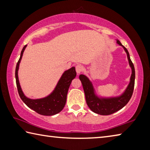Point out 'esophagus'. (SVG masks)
Listing matches in <instances>:
<instances>
[{
  "label": "esophagus",
  "instance_id": "obj_1",
  "mask_svg": "<svg viewBox=\"0 0 150 150\" xmlns=\"http://www.w3.org/2000/svg\"><path fill=\"white\" fill-rule=\"evenodd\" d=\"M83 69V67L81 64H77L76 66V71L78 74H79L81 72H82Z\"/></svg>",
  "mask_w": 150,
  "mask_h": 150
}]
</instances>
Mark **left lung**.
Masks as SVG:
<instances>
[{"label":"left lung","instance_id":"8db88e82","mask_svg":"<svg viewBox=\"0 0 150 150\" xmlns=\"http://www.w3.org/2000/svg\"><path fill=\"white\" fill-rule=\"evenodd\" d=\"M117 43L124 49L127 55L128 64L132 70L129 83L120 95L114 97H103L99 96L97 93L92 82L86 75L80 74L79 76L82 83L88 106L93 112L101 115H111L123 108L132 97L134 87L135 70L133 63L130 60L129 52L118 39H117Z\"/></svg>","mask_w":150,"mask_h":150}]
</instances>
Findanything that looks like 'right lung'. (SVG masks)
Listing matches in <instances>:
<instances>
[{
    "mask_svg": "<svg viewBox=\"0 0 150 150\" xmlns=\"http://www.w3.org/2000/svg\"><path fill=\"white\" fill-rule=\"evenodd\" d=\"M26 47H27V45L23 47L22 50L20 59L17 63L15 71L16 82L18 93L20 98L29 108L40 115L52 116V115L59 113L64 107L70 83L72 82V80L76 76L75 67H72L70 69L65 70L63 72L54 89L48 96L39 99L29 98L23 92L19 82V78H18V70H19L20 63Z\"/></svg>",
    "mask_w": 150,
    "mask_h": 150,
    "instance_id": "right-lung-1",
    "label": "right lung"
}]
</instances>
